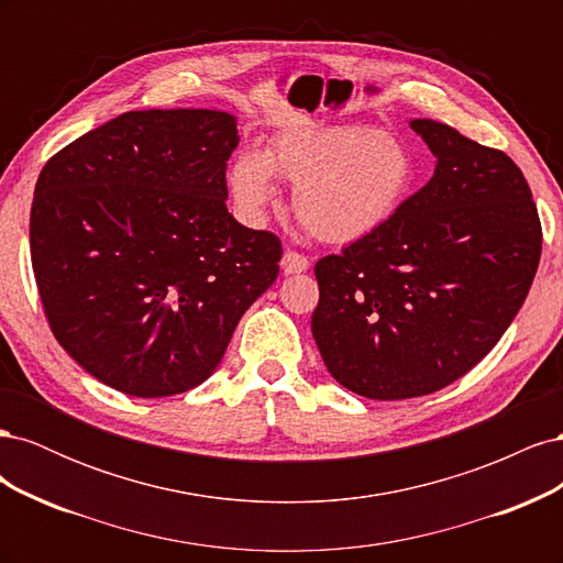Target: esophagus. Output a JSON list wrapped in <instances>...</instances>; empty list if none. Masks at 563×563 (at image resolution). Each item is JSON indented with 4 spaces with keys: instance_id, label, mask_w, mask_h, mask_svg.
Masks as SVG:
<instances>
[{
    "instance_id": "obj_1",
    "label": "esophagus",
    "mask_w": 563,
    "mask_h": 563,
    "mask_svg": "<svg viewBox=\"0 0 563 563\" xmlns=\"http://www.w3.org/2000/svg\"><path fill=\"white\" fill-rule=\"evenodd\" d=\"M310 267L308 255H302L298 251H286L284 258H282V269L286 275H298V272H305Z\"/></svg>"
}]
</instances>
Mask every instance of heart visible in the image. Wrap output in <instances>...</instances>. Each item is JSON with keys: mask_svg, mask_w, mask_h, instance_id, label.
<instances>
[{"mask_svg": "<svg viewBox=\"0 0 563 563\" xmlns=\"http://www.w3.org/2000/svg\"><path fill=\"white\" fill-rule=\"evenodd\" d=\"M275 176L296 185L294 211L317 240L352 244L380 230L404 207L416 164L401 141L376 126L286 131L265 155L246 150L230 168L232 197L253 223L277 203Z\"/></svg>", "mask_w": 563, "mask_h": 563, "instance_id": "heart-1", "label": "heart"}]
</instances>
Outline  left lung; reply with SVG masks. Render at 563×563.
I'll return each mask as SVG.
<instances>
[{
    "label": "left lung",
    "instance_id": "8db88e82",
    "mask_svg": "<svg viewBox=\"0 0 563 563\" xmlns=\"http://www.w3.org/2000/svg\"><path fill=\"white\" fill-rule=\"evenodd\" d=\"M432 180L380 230L314 265L312 335L331 376L366 399H411L463 378L523 305L542 251L536 201L503 150L413 119Z\"/></svg>",
    "mask_w": 563,
    "mask_h": 563
}]
</instances>
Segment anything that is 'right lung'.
<instances>
[{
  "label": "right lung",
  "mask_w": 563,
  "mask_h": 563,
  "mask_svg": "<svg viewBox=\"0 0 563 563\" xmlns=\"http://www.w3.org/2000/svg\"><path fill=\"white\" fill-rule=\"evenodd\" d=\"M236 122L218 110L124 112L51 157L30 258L51 331L124 395L192 389L223 360L282 242L228 211Z\"/></svg>",
  "instance_id": "add662e5"
}]
</instances>
